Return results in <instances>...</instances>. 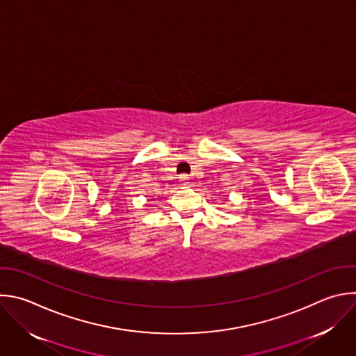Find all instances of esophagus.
I'll return each instance as SVG.
<instances>
[{"label":"esophagus","mask_w":356,"mask_h":356,"mask_svg":"<svg viewBox=\"0 0 356 356\" xmlns=\"http://www.w3.org/2000/svg\"><path fill=\"white\" fill-rule=\"evenodd\" d=\"M181 179H183V180H187V176H186V175H183V176H181ZM183 184H184V186H188V181H183Z\"/></svg>","instance_id":"esophagus-1"}]
</instances>
